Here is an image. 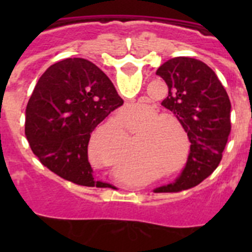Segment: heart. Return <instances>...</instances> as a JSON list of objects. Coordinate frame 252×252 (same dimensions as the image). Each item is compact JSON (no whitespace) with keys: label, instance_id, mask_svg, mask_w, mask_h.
<instances>
[{"label":"heart","instance_id":"obj_1","mask_svg":"<svg viewBox=\"0 0 252 252\" xmlns=\"http://www.w3.org/2000/svg\"><path fill=\"white\" fill-rule=\"evenodd\" d=\"M151 120L153 117H141L131 124V130L136 132V131L141 130L148 122H149L141 131V136L144 139L137 142L136 148H135L133 157L136 159H142L151 153H161V151L164 153V148L169 142L170 135H169L168 130H164V127H161V122L159 120H154L150 123ZM125 141H126V135L119 125H104L93 132L90 140V148L93 150H98L101 148L120 149L124 146ZM166 157L169 158L170 155L165 154V158Z\"/></svg>","mask_w":252,"mask_h":252}]
</instances>
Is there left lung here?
<instances>
[{"label": "left lung", "mask_w": 252, "mask_h": 252, "mask_svg": "<svg viewBox=\"0 0 252 252\" xmlns=\"http://www.w3.org/2000/svg\"><path fill=\"white\" fill-rule=\"evenodd\" d=\"M157 74L169 88L161 104L183 126L190 151L186 168L174 183L154 192H180L203 182L221 161L231 132V102L216 73L201 60L173 58L159 66Z\"/></svg>", "instance_id": "1"}]
</instances>
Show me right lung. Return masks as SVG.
Instances as JSON below:
<instances>
[{
  "instance_id": "obj_1",
  "label": "right lung",
  "mask_w": 252,
  "mask_h": 252,
  "mask_svg": "<svg viewBox=\"0 0 252 252\" xmlns=\"http://www.w3.org/2000/svg\"><path fill=\"white\" fill-rule=\"evenodd\" d=\"M122 103L110 78L92 62L60 60L40 77L26 106L25 135L31 150L63 179L86 187L110 186L93 178L88 142L95 126Z\"/></svg>"
}]
</instances>
